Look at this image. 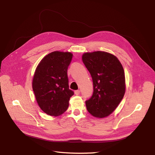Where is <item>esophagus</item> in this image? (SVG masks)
I'll return each instance as SVG.
<instances>
[{
    "label": "esophagus",
    "instance_id": "obj_1",
    "mask_svg": "<svg viewBox=\"0 0 155 155\" xmlns=\"http://www.w3.org/2000/svg\"><path fill=\"white\" fill-rule=\"evenodd\" d=\"M74 92H75V94H76V95H79V94H80V91H79V90L75 91Z\"/></svg>",
    "mask_w": 155,
    "mask_h": 155
}]
</instances>
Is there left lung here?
I'll list each match as a JSON object with an SVG mask.
<instances>
[{
	"mask_svg": "<svg viewBox=\"0 0 155 155\" xmlns=\"http://www.w3.org/2000/svg\"><path fill=\"white\" fill-rule=\"evenodd\" d=\"M84 64L90 72L94 91L85 101L87 110L97 118H104L113 112L125 92L124 70L116 56L105 51L85 53Z\"/></svg>",
	"mask_w": 155,
	"mask_h": 155,
	"instance_id": "left-lung-1",
	"label": "left lung"
}]
</instances>
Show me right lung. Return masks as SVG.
<instances>
[{
    "label": "right lung",
    "mask_w": 155,
    "mask_h": 155,
    "mask_svg": "<svg viewBox=\"0 0 155 155\" xmlns=\"http://www.w3.org/2000/svg\"><path fill=\"white\" fill-rule=\"evenodd\" d=\"M72 54L53 51L41 61L33 79L37 104L46 114L58 116L67 110L74 92L68 85L67 70Z\"/></svg>",
    "instance_id": "1"
}]
</instances>
